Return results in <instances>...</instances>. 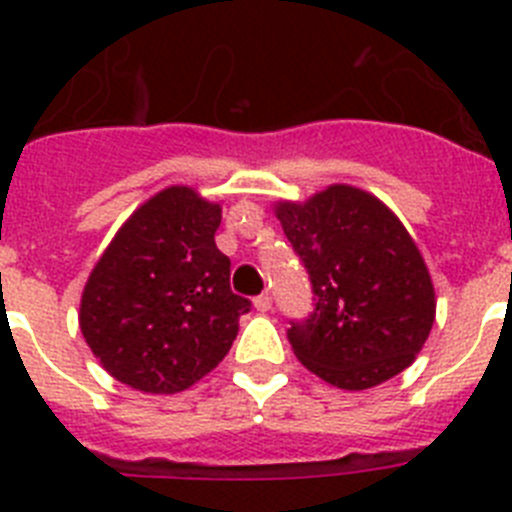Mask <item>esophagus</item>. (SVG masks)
<instances>
[{
  "mask_svg": "<svg viewBox=\"0 0 512 512\" xmlns=\"http://www.w3.org/2000/svg\"><path fill=\"white\" fill-rule=\"evenodd\" d=\"M253 307L259 312H269L271 310V297L269 295H259L256 300H253Z\"/></svg>",
  "mask_w": 512,
  "mask_h": 512,
  "instance_id": "esophagus-1",
  "label": "esophagus"
}]
</instances>
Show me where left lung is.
<instances>
[{
    "instance_id": "obj_1",
    "label": "left lung",
    "mask_w": 512,
    "mask_h": 512,
    "mask_svg": "<svg viewBox=\"0 0 512 512\" xmlns=\"http://www.w3.org/2000/svg\"><path fill=\"white\" fill-rule=\"evenodd\" d=\"M277 217L315 295V310L287 330L297 359L341 390H369L408 369L433 328L436 292L395 212L333 184L302 205L279 202Z\"/></svg>"
}]
</instances>
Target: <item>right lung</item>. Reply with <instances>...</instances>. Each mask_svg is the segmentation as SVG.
I'll return each instance as SVG.
<instances>
[{
  "label": "right lung",
  "mask_w": 512,
  "mask_h": 512,
  "mask_svg": "<svg viewBox=\"0 0 512 512\" xmlns=\"http://www.w3.org/2000/svg\"><path fill=\"white\" fill-rule=\"evenodd\" d=\"M223 210L189 187H169L117 230L81 295L79 325L117 382L174 395L212 372L251 302L230 289L215 246Z\"/></svg>",
  "instance_id": "obj_1"
}]
</instances>
